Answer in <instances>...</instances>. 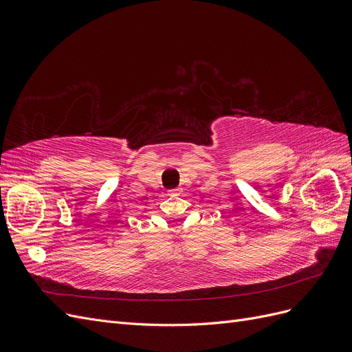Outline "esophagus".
<instances>
[{
  "label": "esophagus",
  "instance_id": "esophagus-1",
  "mask_svg": "<svg viewBox=\"0 0 352 352\" xmlns=\"http://www.w3.org/2000/svg\"><path fill=\"white\" fill-rule=\"evenodd\" d=\"M180 192H179V189H172V190H168V195H172V197H176V195H179Z\"/></svg>",
  "mask_w": 352,
  "mask_h": 352
}]
</instances>
